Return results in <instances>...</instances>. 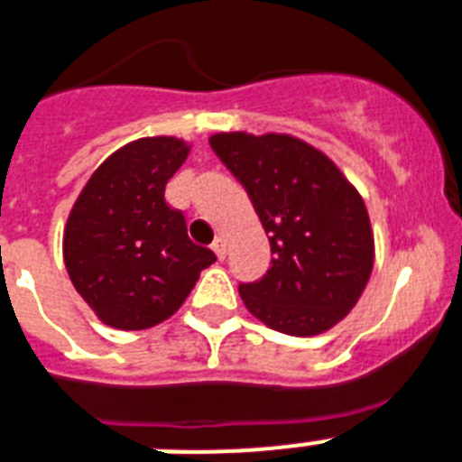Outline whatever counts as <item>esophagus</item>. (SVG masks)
<instances>
[{
  "label": "esophagus",
  "instance_id": "esophagus-1",
  "mask_svg": "<svg viewBox=\"0 0 462 462\" xmlns=\"http://www.w3.org/2000/svg\"><path fill=\"white\" fill-rule=\"evenodd\" d=\"M211 246H213V251H216V256H218L220 261H223L225 254H227V242H225L223 237H218V239H216V242L211 244Z\"/></svg>",
  "mask_w": 462,
  "mask_h": 462
}]
</instances>
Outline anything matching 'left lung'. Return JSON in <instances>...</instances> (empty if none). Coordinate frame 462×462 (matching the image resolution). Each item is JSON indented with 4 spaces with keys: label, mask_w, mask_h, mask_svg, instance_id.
Returning <instances> with one entry per match:
<instances>
[{
    "label": "left lung",
    "mask_w": 462,
    "mask_h": 462,
    "mask_svg": "<svg viewBox=\"0 0 462 462\" xmlns=\"http://www.w3.org/2000/svg\"><path fill=\"white\" fill-rule=\"evenodd\" d=\"M213 152L249 194L273 265L239 284L244 306L270 329L316 337L348 316L374 265L370 216L346 175L309 142L282 133H216Z\"/></svg>",
    "instance_id": "8db88e82"
}]
</instances>
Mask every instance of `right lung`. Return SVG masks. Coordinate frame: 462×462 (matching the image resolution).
Instances as JSON below:
<instances>
[{
  "mask_svg": "<svg viewBox=\"0 0 462 462\" xmlns=\"http://www.w3.org/2000/svg\"><path fill=\"white\" fill-rule=\"evenodd\" d=\"M189 156L178 137H142L108 156L82 187L63 227V263L104 325L149 329L168 320L216 254L187 235L166 185Z\"/></svg>",
  "mask_w": 462,
  "mask_h": 462,
  "instance_id": "right-lung-1",
  "label": "right lung"
}]
</instances>
